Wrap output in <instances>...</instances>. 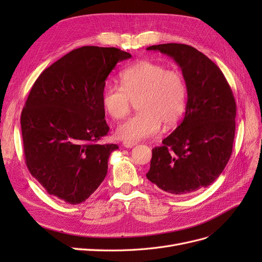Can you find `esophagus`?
I'll return each instance as SVG.
<instances>
[{
  "label": "esophagus",
  "instance_id": "34e87169",
  "mask_svg": "<svg viewBox=\"0 0 262 262\" xmlns=\"http://www.w3.org/2000/svg\"><path fill=\"white\" fill-rule=\"evenodd\" d=\"M134 145H136L134 143H128V142H123V146L126 147V148H131V147H133Z\"/></svg>",
  "mask_w": 262,
  "mask_h": 262
}]
</instances>
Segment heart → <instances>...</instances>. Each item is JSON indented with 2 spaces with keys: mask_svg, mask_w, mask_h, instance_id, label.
Instances as JSON below:
<instances>
[{
  "mask_svg": "<svg viewBox=\"0 0 262 262\" xmlns=\"http://www.w3.org/2000/svg\"><path fill=\"white\" fill-rule=\"evenodd\" d=\"M121 86L108 84L102 91V107L114 119L128 115L133 101L140 113L117 126L116 137L137 143L158 133L161 123L171 125L182 115L187 89L184 77L176 71L150 61H141L120 74Z\"/></svg>",
  "mask_w": 262,
  "mask_h": 262,
  "instance_id": "heart-1",
  "label": "heart"
}]
</instances>
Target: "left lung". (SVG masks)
<instances>
[{
  "instance_id": "obj_1",
  "label": "left lung",
  "mask_w": 262,
  "mask_h": 262,
  "mask_svg": "<svg viewBox=\"0 0 262 262\" xmlns=\"http://www.w3.org/2000/svg\"><path fill=\"white\" fill-rule=\"evenodd\" d=\"M180 67L187 87L184 120L152 149L147 179L165 192L187 194L207 188L224 170L235 138L236 102L220 68L182 43L150 46Z\"/></svg>"
}]
</instances>
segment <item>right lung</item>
<instances>
[{
	"instance_id": "right-lung-1",
	"label": "right lung",
	"mask_w": 262,
	"mask_h": 262,
	"mask_svg": "<svg viewBox=\"0 0 262 262\" xmlns=\"http://www.w3.org/2000/svg\"><path fill=\"white\" fill-rule=\"evenodd\" d=\"M131 54L85 46L54 62L33 85L20 117L25 162L49 194L78 204L104 181L117 144H100L109 126L102 91L118 62Z\"/></svg>"
}]
</instances>
